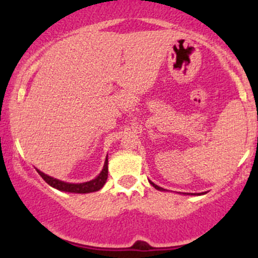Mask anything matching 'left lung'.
<instances>
[{"instance_id": "obj_1", "label": "left lung", "mask_w": 258, "mask_h": 258, "mask_svg": "<svg viewBox=\"0 0 258 258\" xmlns=\"http://www.w3.org/2000/svg\"><path fill=\"white\" fill-rule=\"evenodd\" d=\"M149 183H150V184H152V185L154 186V188H155V189H158V190H165L164 188H161V186H159V185L154 184V183H153V182H150V180H149Z\"/></svg>"}]
</instances>
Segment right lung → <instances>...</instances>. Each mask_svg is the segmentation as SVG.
<instances>
[{"mask_svg":"<svg viewBox=\"0 0 258 258\" xmlns=\"http://www.w3.org/2000/svg\"><path fill=\"white\" fill-rule=\"evenodd\" d=\"M38 174L48 183L53 188L58 189L61 191H68V193H78V194H86V193H93V191H98L99 189L103 188L105 184L106 178H108V156H106L104 166H103L102 172L94 179L90 180V182L85 183H67L64 180H59L57 178H53L51 176H47L40 170H36Z\"/></svg>","mask_w":258,"mask_h":258,"instance_id":"1","label":"right lung"}]
</instances>
